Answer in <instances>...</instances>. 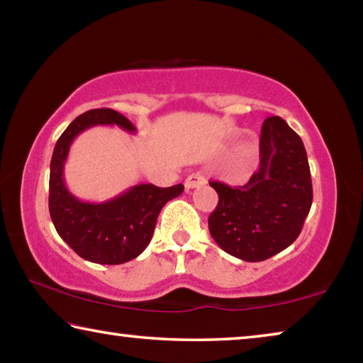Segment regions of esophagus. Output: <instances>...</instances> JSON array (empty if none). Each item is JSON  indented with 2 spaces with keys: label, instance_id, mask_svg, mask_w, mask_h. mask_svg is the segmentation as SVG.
<instances>
[{
  "label": "esophagus",
  "instance_id": "1",
  "mask_svg": "<svg viewBox=\"0 0 363 363\" xmlns=\"http://www.w3.org/2000/svg\"><path fill=\"white\" fill-rule=\"evenodd\" d=\"M184 184H186V189H195V187L203 186V184H206V179H205L203 174L192 173L187 177L186 182H184Z\"/></svg>",
  "mask_w": 363,
  "mask_h": 363
}]
</instances>
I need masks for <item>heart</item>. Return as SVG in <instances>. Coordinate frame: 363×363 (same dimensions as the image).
<instances>
[{"label":"heart","instance_id":"b5f03b06","mask_svg":"<svg viewBox=\"0 0 363 363\" xmlns=\"http://www.w3.org/2000/svg\"><path fill=\"white\" fill-rule=\"evenodd\" d=\"M255 149L253 147H245V149L240 152V155L237 158V167L242 169V174H247V171L251 168L255 160ZM243 177V176H242Z\"/></svg>","mask_w":363,"mask_h":363}]
</instances>
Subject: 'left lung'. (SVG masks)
Wrapping results in <instances>:
<instances>
[{"instance_id":"obj_1","label":"left lung","mask_w":363,"mask_h":363,"mask_svg":"<svg viewBox=\"0 0 363 363\" xmlns=\"http://www.w3.org/2000/svg\"><path fill=\"white\" fill-rule=\"evenodd\" d=\"M219 201L208 229L225 253L257 262L296 240L312 205V181L301 138L280 116L264 120L259 168L240 187L210 182Z\"/></svg>"}]
</instances>
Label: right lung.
<instances>
[{
    "label": "right lung",
    "mask_w": 363,
    "mask_h": 363,
    "mask_svg": "<svg viewBox=\"0 0 363 363\" xmlns=\"http://www.w3.org/2000/svg\"><path fill=\"white\" fill-rule=\"evenodd\" d=\"M97 125H116L128 133H136L133 123L112 108H94L77 116L57 139L52 152L49 214L60 238L78 256L96 264L113 266L143 253L152 240L162 208L179 196L184 186L138 184L102 203L78 200L65 186L64 167L73 139Z\"/></svg>",
    "instance_id": "add662e5"
}]
</instances>
